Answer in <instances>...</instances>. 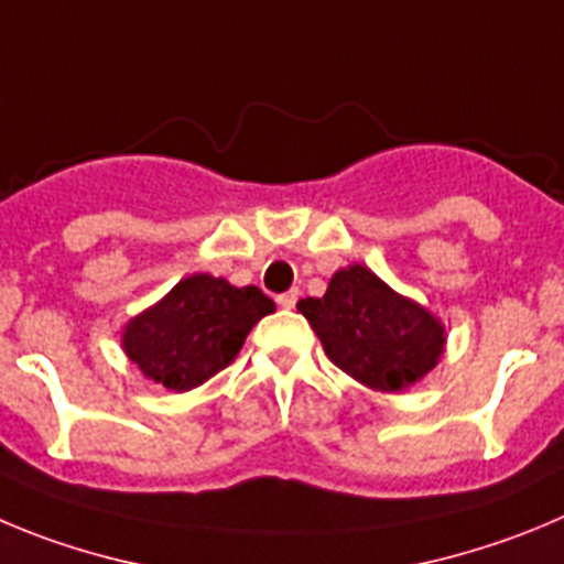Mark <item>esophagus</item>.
Returning <instances> with one entry per match:
<instances>
[{
    "mask_svg": "<svg viewBox=\"0 0 564 564\" xmlns=\"http://www.w3.org/2000/svg\"><path fill=\"white\" fill-rule=\"evenodd\" d=\"M296 302H299V291H288V293H279V296H276V304H279V307H285V310L296 307Z\"/></svg>",
    "mask_w": 564,
    "mask_h": 564,
    "instance_id": "34e87169",
    "label": "esophagus"
}]
</instances>
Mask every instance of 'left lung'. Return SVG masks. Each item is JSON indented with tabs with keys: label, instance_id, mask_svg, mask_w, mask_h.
I'll use <instances>...</instances> for the list:
<instances>
[{
	"label": "left lung",
	"instance_id": "1",
	"mask_svg": "<svg viewBox=\"0 0 564 564\" xmlns=\"http://www.w3.org/2000/svg\"><path fill=\"white\" fill-rule=\"evenodd\" d=\"M296 307L327 358L377 391L416 383L444 349L442 324L364 265L338 271L322 299H302Z\"/></svg>",
	"mask_w": 564,
	"mask_h": 564
}]
</instances>
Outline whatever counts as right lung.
<instances>
[{"label": "right lung", "mask_w": 564, "mask_h": 564, "mask_svg": "<svg viewBox=\"0 0 564 564\" xmlns=\"http://www.w3.org/2000/svg\"><path fill=\"white\" fill-rule=\"evenodd\" d=\"M273 302L260 288H231L209 273L181 279L122 335L128 358L164 389L189 391L235 360Z\"/></svg>", "instance_id": "add662e5"}]
</instances>
